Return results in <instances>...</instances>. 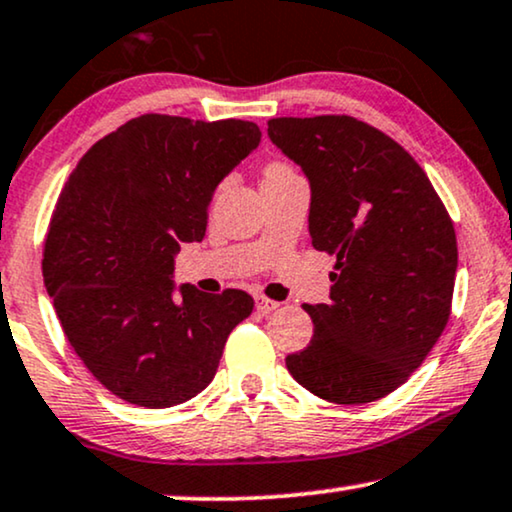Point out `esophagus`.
I'll return each mask as SVG.
<instances>
[{"mask_svg":"<svg viewBox=\"0 0 512 512\" xmlns=\"http://www.w3.org/2000/svg\"><path fill=\"white\" fill-rule=\"evenodd\" d=\"M255 309L260 313H271V311L278 309V302H274V299H269L264 295H257L255 297Z\"/></svg>","mask_w":512,"mask_h":512,"instance_id":"1","label":"esophagus"}]
</instances>
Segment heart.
Listing matches in <instances>:
<instances>
[{"mask_svg":"<svg viewBox=\"0 0 512 512\" xmlns=\"http://www.w3.org/2000/svg\"><path fill=\"white\" fill-rule=\"evenodd\" d=\"M281 168H288V166H283V163H271L267 170H281Z\"/></svg>","mask_w":512,"mask_h":512,"instance_id":"obj_1","label":"heart"}]
</instances>
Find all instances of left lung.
<instances>
[{"label":"left lung","instance_id":"1","mask_svg":"<svg viewBox=\"0 0 512 512\" xmlns=\"http://www.w3.org/2000/svg\"><path fill=\"white\" fill-rule=\"evenodd\" d=\"M267 133L309 180L313 248L337 257L330 302L304 306L311 342L285 365L318 398L372 403L405 384L445 330L454 224L424 168L365 121L281 117Z\"/></svg>","mask_w":512,"mask_h":512}]
</instances>
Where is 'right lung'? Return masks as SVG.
Here are the masks:
<instances>
[{"label": "right lung", "instance_id": "right-lung-1", "mask_svg": "<svg viewBox=\"0 0 512 512\" xmlns=\"http://www.w3.org/2000/svg\"><path fill=\"white\" fill-rule=\"evenodd\" d=\"M252 121L142 114L95 142L67 180L44 243V285L67 342L126 403L161 410L213 381L243 290L173 281L182 243L203 241L220 182L257 149Z\"/></svg>", "mask_w": 512, "mask_h": 512}]
</instances>
